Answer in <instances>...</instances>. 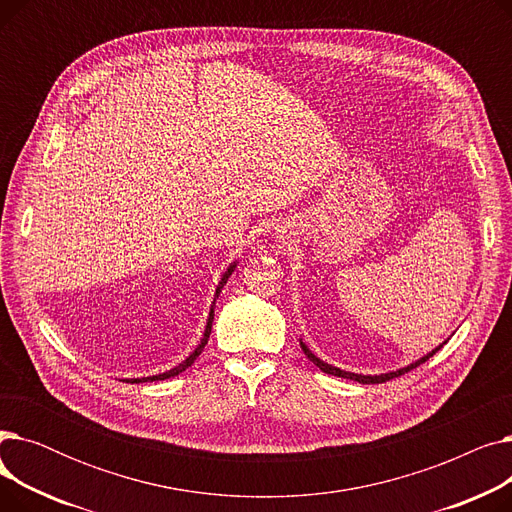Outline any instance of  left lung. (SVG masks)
<instances>
[{
	"instance_id": "1",
	"label": "left lung",
	"mask_w": 512,
	"mask_h": 512,
	"mask_svg": "<svg viewBox=\"0 0 512 512\" xmlns=\"http://www.w3.org/2000/svg\"><path fill=\"white\" fill-rule=\"evenodd\" d=\"M301 348H303V353L309 357V361L313 363V365H317L321 371L324 373H330V375H336V378H346V380H355V382H359V384H382V382H388V380H392V378H398V375H402V373H407V371H411V369H415L417 365H421V363H425L429 357H434L440 348H442V344L438 346V348H434L432 353H427L425 357H421L419 361H415V363H411V365H407V367H402V369H396V371H390V373H382V375H361V373H351V371H342V369H338V367H332V365H328V363H324L321 359H317L309 348L305 346V342H301Z\"/></svg>"
}]
</instances>
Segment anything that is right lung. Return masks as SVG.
Returning a JSON list of instances; mask_svg holds the SVG:
<instances>
[{
  "label": "right lung",
  "mask_w": 512,
  "mask_h": 512,
  "mask_svg": "<svg viewBox=\"0 0 512 512\" xmlns=\"http://www.w3.org/2000/svg\"><path fill=\"white\" fill-rule=\"evenodd\" d=\"M234 267H236V263H232L230 267H228V272L222 276V280H220V284H218V288H215V297H218V294L222 292V288H224V284L228 282V278L232 276V272H234ZM213 307H215V299H213V305H211V311H209V317H207V326H205V334H203V338H201V344L195 348V351L188 355L178 367H174V369H170V371H166V373H159V375H151V378H137V380H130V384H139V382H157V380H168V378H174V375H178V373H182L186 367H191L193 363H195V359L201 355V351L205 348V344H207V340H209V334H211V321H213ZM128 382V380H126Z\"/></svg>",
  "instance_id": "obj_1"
}]
</instances>
